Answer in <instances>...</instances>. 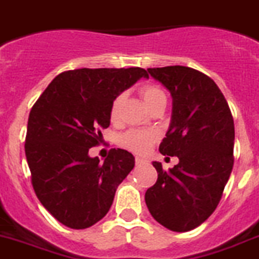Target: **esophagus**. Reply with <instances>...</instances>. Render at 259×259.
Returning <instances> with one entry per match:
<instances>
[{"mask_svg": "<svg viewBox=\"0 0 259 259\" xmlns=\"http://www.w3.org/2000/svg\"><path fill=\"white\" fill-rule=\"evenodd\" d=\"M146 162V159L141 158V157H136V163L137 165H142V163Z\"/></svg>", "mask_w": 259, "mask_h": 259, "instance_id": "esophagus-1", "label": "esophagus"}]
</instances>
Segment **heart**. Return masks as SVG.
Wrapping results in <instances>:
<instances>
[{
  "label": "heart",
  "instance_id": "1",
  "mask_svg": "<svg viewBox=\"0 0 259 259\" xmlns=\"http://www.w3.org/2000/svg\"><path fill=\"white\" fill-rule=\"evenodd\" d=\"M140 94L145 104L148 105L149 109L154 108L155 105L161 104V102H166L165 92L155 83H146V85L141 86ZM123 98H125L123 94H118L111 102L110 111H109V118H110L111 122L118 121L119 111H121V106L123 104ZM157 140H158V136L154 132L132 129L122 134L121 145L127 150L137 153V154H144V153L149 151V149L153 146V144Z\"/></svg>",
  "mask_w": 259,
  "mask_h": 259
}]
</instances>
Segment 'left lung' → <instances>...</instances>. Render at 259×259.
I'll use <instances>...</instances> for the list:
<instances>
[{
  "label": "left lung",
  "instance_id": "8db88e82",
  "mask_svg": "<svg viewBox=\"0 0 259 259\" xmlns=\"http://www.w3.org/2000/svg\"><path fill=\"white\" fill-rule=\"evenodd\" d=\"M173 97L169 132L159 145L178 157L173 169L153 162L158 178L145 201L158 224L189 232L213 214L234 165V119L217 83L188 66L148 69Z\"/></svg>",
  "mask_w": 259,
  "mask_h": 259
}]
</instances>
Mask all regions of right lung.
I'll return each mask as SVG.
<instances>
[{
	"instance_id": "obj_1",
	"label": "right lung",
	"mask_w": 259,
	"mask_h": 259,
	"mask_svg": "<svg viewBox=\"0 0 259 259\" xmlns=\"http://www.w3.org/2000/svg\"><path fill=\"white\" fill-rule=\"evenodd\" d=\"M141 77V68L62 71L35 101L27 119L25 154L39 202L58 222L86 229L106 215L134 157L111 149L104 163L90 158L101 130L110 125V105Z\"/></svg>"
}]
</instances>
